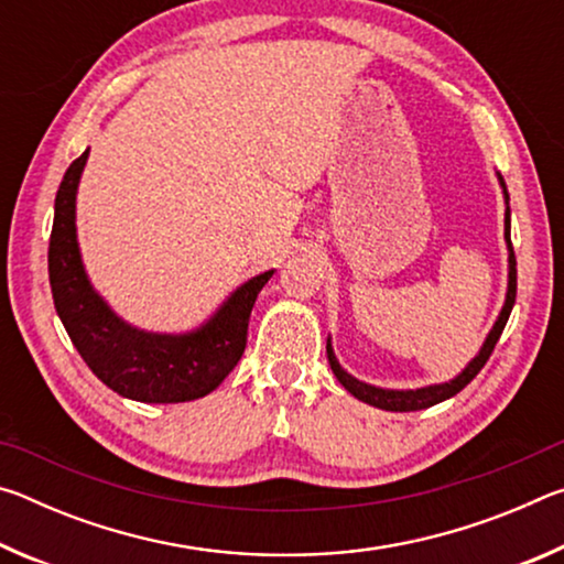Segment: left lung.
Masks as SVG:
<instances>
[{"instance_id":"1","label":"left lung","mask_w":564,"mask_h":564,"mask_svg":"<svg viewBox=\"0 0 564 564\" xmlns=\"http://www.w3.org/2000/svg\"><path fill=\"white\" fill-rule=\"evenodd\" d=\"M500 178V186H502V194H505V202H510L508 196V186H505L502 176ZM505 241H508V261H510V273H508V295H505V305L500 311L498 321H495V326L490 330V336L485 338L482 348L477 356L467 362V368L463 370L460 376H455L453 380H447V383L441 386H427V388H417V390H386V388H376V386H368L362 383V380H356L350 373L340 368V362L336 360V352L330 348V340L326 343V352H328V362H330V370L336 373V378L340 380V386L348 390L350 395H356L362 403L380 408V410H393V413H410V410H423V408H431L435 403H443V400L453 398L460 393V390L470 383V380L480 373L485 362L492 356L495 346H498V340L505 330V323L510 318V311L514 305V295H518V261H514V251H512V241H510V206L508 212H505Z\"/></svg>"}]
</instances>
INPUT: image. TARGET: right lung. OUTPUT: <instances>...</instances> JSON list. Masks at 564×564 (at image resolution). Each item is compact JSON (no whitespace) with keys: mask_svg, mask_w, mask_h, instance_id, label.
<instances>
[{"mask_svg":"<svg viewBox=\"0 0 564 564\" xmlns=\"http://www.w3.org/2000/svg\"><path fill=\"white\" fill-rule=\"evenodd\" d=\"M89 149L72 161L56 191L50 238L54 308L66 333L104 386L139 403H186L221 386L241 360L248 318L273 271L253 275L231 293L202 328L169 336L131 328L91 289L76 243V186Z\"/></svg>","mask_w":564,"mask_h":564,"instance_id":"obj_1","label":"right lung"}]
</instances>
